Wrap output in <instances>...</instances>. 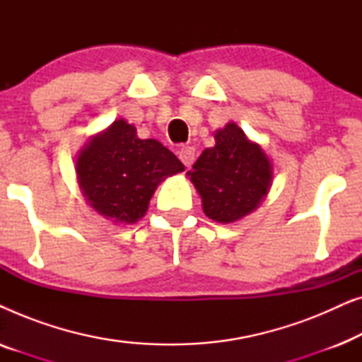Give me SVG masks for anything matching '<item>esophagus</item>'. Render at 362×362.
<instances>
[{
    "label": "esophagus",
    "instance_id": "obj_1",
    "mask_svg": "<svg viewBox=\"0 0 362 362\" xmlns=\"http://www.w3.org/2000/svg\"><path fill=\"white\" fill-rule=\"evenodd\" d=\"M194 148L192 146H182L180 150V160L182 161V165H185L186 168H189L192 163H194Z\"/></svg>",
    "mask_w": 362,
    "mask_h": 362
}]
</instances>
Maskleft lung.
<instances>
[{"label": "left lung", "mask_w": 362, "mask_h": 362, "mask_svg": "<svg viewBox=\"0 0 362 362\" xmlns=\"http://www.w3.org/2000/svg\"><path fill=\"white\" fill-rule=\"evenodd\" d=\"M214 138L216 145L201 153L187 176L199 192L204 214L229 224L259 207L272 186L274 168L260 145L234 122Z\"/></svg>", "instance_id": "8db88e82"}]
</instances>
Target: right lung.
Masks as SVG:
<instances>
[{"label": "right lung", "instance_id": "add662e5", "mask_svg": "<svg viewBox=\"0 0 362 362\" xmlns=\"http://www.w3.org/2000/svg\"><path fill=\"white\" fill-rule=\"evenodd\" d=\"M182 163L158 140H141L123 118L92 136L76 160L78 186L88 206L118 224L145 216L151 196Z\"/></svg>", "mask_w": 362, "mask_h": 362}]
</instances>
